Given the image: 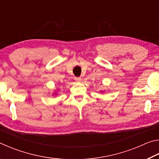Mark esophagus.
<instances>
[{"mask_svg": "<svg viewBox=\"0 0 159 159\" xmlns=\"http://www.w3.org/2000/svg\"><path fill=\"white\" fill-rule=\"evenodd\" d=\"M74 79L76 82H80V80H81V78H80V77H75Z\"/></svg>", "mask_w": 159, "mask_h": 159, "instance_id": "34e87169", "label": "esophagus"}]
</instances>
